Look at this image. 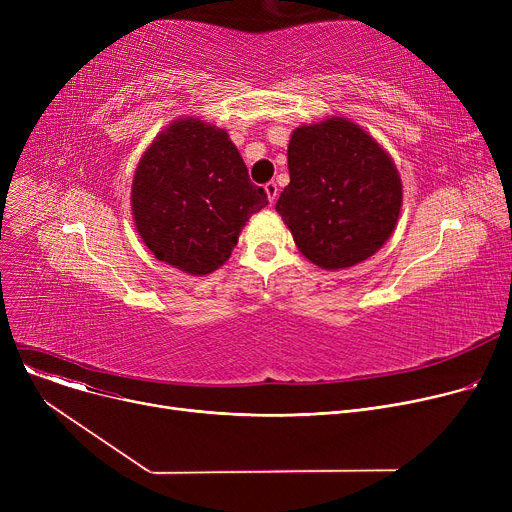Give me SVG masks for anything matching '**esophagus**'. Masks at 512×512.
<instances>
[{"label":"esophagus","instance_id":"1","mask_svg":"<svg viewBox=\"0 0 512 512\" xmlns=\"http://www.w3.org/2000/svg\"><path fill=\"white\" fill-rule=\"evenodd\" d=\"M265 193H267V199H270V203L274 205L276 199H278V184L276 182H267L265 184Z\"/></svg>","mask_w":512,"mask_h":512}]
</instances>
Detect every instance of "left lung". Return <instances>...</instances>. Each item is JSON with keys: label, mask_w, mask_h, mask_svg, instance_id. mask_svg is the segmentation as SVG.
<instances>
[{"label": "left lung", "mask_w": 512, "mask_h": 512, "mask_svg": "<svg viewBox=\"0 0 512 512\" xmlns=\"http://www.w3.org/2000/svg\"><path fill=\"white\" fill-rule=\"evenodd\" d=\"M288 172L276 211L311 263L342 270L382 249L398 222L402 184L363 128L344 118L297 128Z\"/></svg>", "instance_id": "left-lung-1"}]
</instances>
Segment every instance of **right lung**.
Listing matches in <instances>:
<instances>
[{"label":"right lung","mask_w":512,"mask_h":512,"mask_svg":"<svg viewBox=\"0 0 512 512\" xmlns=\"http://www.w3.org/2000/svg\"><path fill=\"white\" fill-rule=\"evenodd\" d=\"M265 205L228 132L197 118L168 126L134 172L132 215L143 242L193 276L224 265L242 226Z\"/></svg>","instance_id":"add662e5"}]
</instances>
